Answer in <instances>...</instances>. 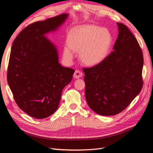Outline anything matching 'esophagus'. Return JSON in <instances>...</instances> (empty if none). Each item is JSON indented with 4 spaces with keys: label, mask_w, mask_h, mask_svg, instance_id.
Here are the masks:
<instances>
[{
    "label": "esophagus",
    "mask_w": 153,
    "mask_h": 153,
    "mask_svg": "<svg viewBox=\"0 0 153 153\" xmlns=\"http://www.w3.org/2000/svg\"><path fill=\"white\" fill-rule=\"evenodd\" d=\"M82 76V73L79 70H76L75 71V73L73 75V77L75 78H81Z\"/></svg>",
    "instance_id": "esophagus-1"
}]
</instances>
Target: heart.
<instances>
[{
	"label": "heart",
	"instance_id": "b5f03b06",
	"mask_svg": "<svg viewBox=\"0 0 153 153\" xmlns=\"http://www.w3.org/2000/svg\"><path fill=\"white\" fill-rule=\"evenodd\" d=\"M67 44L64 47L63 57L71 61L75 51L79 52L81 62L94 66L107 57L112 44V36L108 29L94 25L76 27L69 32Z\"/></svg>",
	"mask_w": 153,
	"mask_h": 153
}]
</instances>
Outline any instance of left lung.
<instances>
[{
  "label": "left lung",
  "instance_id": "8db88e82",
  "mask_svg": "<svg viewBox=\"0 0 153 153\" xmlns=\"http://www.w3.org/2000/svg\"><path fill=\"white\" fill-rule=\"evenodd\" d=\"M117 25L119 34L114 51L98 65L84 69L87 103L104 116L121 112L143 85L142 50L128 27L121 23Z\"/></svg>",
  "mask_w": 153,
  "mask_h": 153
}]
</instances>
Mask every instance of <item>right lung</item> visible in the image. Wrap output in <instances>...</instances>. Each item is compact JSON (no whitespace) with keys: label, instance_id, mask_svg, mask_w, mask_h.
<instances>
[{"label":"right lung","instance_id":"obj_1","mask_svg":"<svg viewBox=\"0 0 153 153\" xmlns=\"http://www.w3.org/2000/svg\"><path fill=\"white\" fill-rule=\"evenodd\" d=\"M69 15L33 23L14 40L7 83L20 108L36 119H45L58 108L62 90L75 70L59 62L57 46L47 36L59 29Z\"/></svg>","mask_w":153,"mask_h":153}]
</instances>
